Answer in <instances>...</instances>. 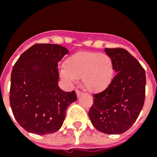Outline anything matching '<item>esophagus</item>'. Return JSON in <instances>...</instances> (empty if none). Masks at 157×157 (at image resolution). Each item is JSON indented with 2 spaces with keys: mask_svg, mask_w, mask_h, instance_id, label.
Segmentation results:
<instances>
[{
  "mask_svg": "<svg viewBox=\"0 0 157 157\" xmlns=\"http://www.w3.org/2000/svg\"><path fill=\"white\" fill-rule=\"evenodd\" d=\"M75 92H76V95H77V97H80V96H81L82 94V92H81V91H79V90H77V89L75 90Z\"/></svg>",
  "mask_w": 157,
  "mask_h": 157,
  "instance_id": "esophagus-1",
  "label": "esophagus"
}]
</instances>
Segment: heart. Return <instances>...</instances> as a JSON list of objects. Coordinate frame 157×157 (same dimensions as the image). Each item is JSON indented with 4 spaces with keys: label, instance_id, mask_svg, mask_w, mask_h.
I'll return each instance as SVG.
<instances>
[{
    "label": "heart",
    "instance_id": "heart-1",
    "mask_svg": "<svg viewBox=\"0 0 157 157\" xmlns=\"http://www.w3.org/2000/svg\"><path fill=\"white\" fill-rule=\"evenodd\" d=\"M112 58L99 52L82 51L71 55L65 61L60 74L70 81L82 77L87 91L100 92L109 86L114 77Z\"/></svg>",
    "mask_w": 157,
    "mask_h": 157
}]
</instances>
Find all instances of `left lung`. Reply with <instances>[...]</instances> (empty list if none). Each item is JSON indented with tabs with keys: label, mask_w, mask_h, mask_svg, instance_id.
Here are the masks:
<instances>
[{
	"label": "left lung",
	"mask_w": 157,
	"mask_h": 157,
	"mask_svg": "<svg viewBox=\"0 0 157 157\" xmlns=\"http://www.w3.org/2000/svg\"><path fill=\"white\" fill-rule=\"evenodd\" d=\"M112 58L116 75L103 92L93 95L89 118L98 130L118 135L134 124L145 97V71L136 59L124 48H105Z\"/></svg>",
	"instance_id": "8db88e82"
}]
</instances>
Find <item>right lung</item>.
<instances>
[{
  "instance_id": "obj_1",
  "label": "right lung",
  "mask_w": 157,
  "mask_h": 157,
  "mask_svg": "<svg viewBox=\"0 0 157 157\" xmlns=\"http://www.w3.org/2000/svg\"><path fill=\"white\" fill-rule=\"evenodd\" d=\"M69 53L61 45L38 44L23 52L11 75L10 104L19 124L28 132L44 135L61 128L66 109L75 92L58 86V62Z\"/></svg>"
}]
</instances>
